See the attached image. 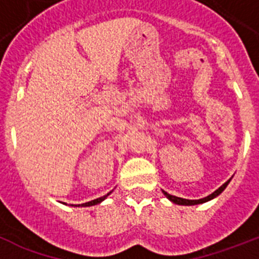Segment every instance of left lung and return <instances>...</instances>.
I'll return each instance as SVG.
<instances>
[{
  "label": "left lung",
  "mask_w": 259,
  "mask_h": 259,
  "mask_svg": "<svg viewBox=\"0 0 259 259\" xmlns=\"http://www.w3.org/2000/svg\"><path fill=\"white\" fill-rule=\"evenodd\" d=\"M230 182H231V179H228L227 182L224 183L223 185H221V187H219V188L217 189V191L212 192L211 194H209V196H207V197H205V198H200V200H185V198L176 197V196H172V194H168V193H167V192H164V191H162V192H163L164 196H166V197L168 198V200H170L171 202L176 203V205H184V206H192V205H198V203L207 202V201L212 200V198L218 197L219 194H221L222 192H223L224 189H226V187H227L228 183H230Z\"/></svg>",
  "instance_id": "8db88e82"
}]
</instances>
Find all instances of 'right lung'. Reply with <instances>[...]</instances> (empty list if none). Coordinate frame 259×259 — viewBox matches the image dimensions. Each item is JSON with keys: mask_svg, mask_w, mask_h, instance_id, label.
Listing matches in <instances>:
<instances>
[{"mask_svg": "<svg viewBox=\"0 0 259 259\" xmlns=\"http://www.w3.org/2000/svg\"><path fill=\"white\" fill-rule=\"evenodd\" d=\"M113 192V191H111ZM111 192H109L107 194H105V196H102V197L100 198H96V200H92V201H89V202H85V203H79V205H71V206H77V207H88V206H95V205H98V203H101L102 201L106 200V197L109 196ZM67 205V203H66Z\"/></svg>", "mask_w": 259, "mask_h": 259, "instance_id": "obj_1", "label": "right lung"}]
</instances>
